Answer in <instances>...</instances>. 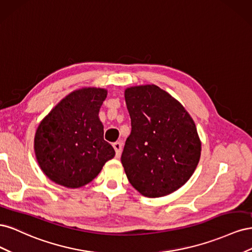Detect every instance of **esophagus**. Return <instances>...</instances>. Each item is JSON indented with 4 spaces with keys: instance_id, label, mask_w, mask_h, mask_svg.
<instances>
[{
    "instance_id": "1",
    "label": "esophagus",
    "mask_w": 252,
    "mask_h": 252,
    "mask_svg": "<svg viewBox=\"0 0 252 252\" xmlns=\"http://www.w3.org/2000/svg\"><path fill=\"white\" fill-rule=\"evenodd\" d=\"M112 146H113L114 150H116L117 158H119L121 156V154H122V148H123V145H122L121 142H116V143L112 144Z\"/></svg>"
}]
</instances>
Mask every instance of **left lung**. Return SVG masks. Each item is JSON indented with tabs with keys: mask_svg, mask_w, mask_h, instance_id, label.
Here are the masks:
<instances>
[{
	"mask_svg": "<svg viewBox=\"0 0 252 252\" xmlns=\"http://www.w3.org/2000/svg\"><path fill=\"white\" fill-rule=\"evenodd\" d=\"M131 119L121 161L127 179L147 197L170 194L194 172L201 141L192 118L168 93L156 85L127 88Z\"/></svg>",
	"mask_w": 252,
	"mask_h": 252,
	"instance_id": "obj_1",
	"label": "left lung"
}]
</instances>
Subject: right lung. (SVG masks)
Segmentation results:
<instances>
[{"label":"right lung","mask_w":252,"mask_h":252,"mask_svg":"<svg viewBox=\"0 0 252 252\" xmlns=\"http://www.w3.org/2000/svg\"><path fill=\"white\" fill-rule=\"evenodd\" d=\"M107 96L102 88L69 94L43 119L34 136L41 169L59 185L79 188L100 173L116 151L104 140L98 111Z\"/></svg>","instance_id":"right-lung-1"}]
</instances>
